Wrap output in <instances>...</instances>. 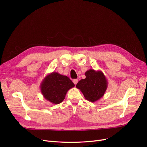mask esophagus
Here are the masks:
<instances>
[{
    "mask_svg": "<svg viewBox=\"0 0 147 147\" xmlns=\"http://www.w3.org/2000/svg\"><path fill=\"white\" fill-rule=\"evenodd\" d=\"M78 82V80L77 79H74V80H73V82H74V83L75 84V85H76V84H77Z\"/></svg>",
    "mask_w": 147,
    "mask_h": 147,
    "instance_id": "34e87169",
    "label": "esophagus"
}]
</instances>
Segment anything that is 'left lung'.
<instances>
[{
    "label": "left lung",
    "mask_w": 147,
    "mask_h": 147,
    "mask_svg": "<svg viewBox=\"0 0 147 147\" xmlns=\"http://www.w3.org/2000/svg\"><path fill=\"white\" fill-rule=\"evenodd\" d=\"M86 78L82 79L76 87L88 101L94 102L104 96L108 86V82L101 70L90 69L84 74Z\"/></svg>",
    "instance_id": "8db88e82"
}]
</instances>
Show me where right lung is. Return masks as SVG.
Instances as JSON below:
<instances>
[{
  "instance_id": "1",
  "label": "right lung",
  "mask_w": 147,
  "mask_h": 147,
  "mask_svg": "<svg viewBox=\"0 0 147 147\" xmlns=\"http://www.w3.org/2000/svg\"><path fill=\"white\" fill-rule=\"evenodd\" d=\"M74 86L68 77L53 72L43 78L40 88L44 98L53 104H58L64 100L67 91Z\"/></svg>"
}]
</instances>
